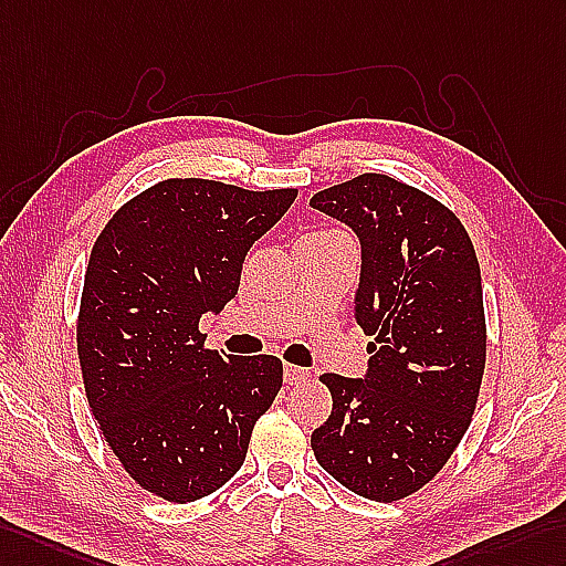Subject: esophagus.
Segmentation results:
<instances>
[{
  "mask_svg": "<svg viewBox=\"0 0 566 566\" xmlns=\"http://www.w3.org/2000/svg\"><path fill=\"white\" fill-rule=\"evenodd\" d=\"M283 377H285V384H291V387H293V384L305 381L310 377V371L305 367H297V365H285Z\"/></svg>",
  "mask_w": 566,
  "mask_h": 566,
  "instance_id": "esophagus-1",
  "label": "esophagus"
}]
</instances>
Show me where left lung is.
Returning <instances> with one entry per match:
<instances>
[{
	"label": "left lung",
	"instance_id": "obj_1",
	"mask_svg": "<svg viewBox=\"0 0 566 566\" xmlns=\"http://www.w3.org/2000/svg\"><path fill=\"white\" fill-rule=\"evenodd\" d=\"M310 206L360 240L355 322L375 338L365 377H319L334 408L312 432L314 457L360 497L403 500L442 471L475 410L485 312L473 242L447 206L387 175Z\"/></svg>",
	"mask_w": 566,
	"mask_h": 566
}]
</instances>
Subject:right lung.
Returning <instances> with one entry per match:
<instances>
[{
  "instance_id": "obj_1",
  "label": "right lung",
  "mask_w": 566,
  "mask_h": 566,
  "mask_svg": "<svg viewBox=\"0 0 566 566\" xmlns=\"http://www.w3.org/2000/svg\"><path fill=\"white\" fill-rule=\"evenodd\" d=\"M295 197L165 179L93 244L76 334L86 396L124 471L163 500L223 488L281 391L279 357L206 350L199 319L238 295L247 252Z\"/></svg>"
}]
</instances>
